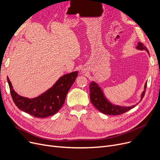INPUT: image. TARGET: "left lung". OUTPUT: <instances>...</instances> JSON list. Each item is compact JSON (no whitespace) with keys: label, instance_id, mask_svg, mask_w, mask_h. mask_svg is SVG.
Here are the masks:
<instances>
[{"label":"left lung","instance_id":"8db88e82","mask_svg":"<svg viewBox=\"0 0 160 160\" xmlns=\"http://www.w3.org/2000/svg\"><path fill=\"white\" fill-rule=\"evenodd\" d=\"M136 49L139 50H145L148 54L149 55V52L147 48L144 45L139 42L137 45ZM147 88V82L145 83L144 87V90L142 91V94H141V100L143 98L145 93V90ZM89 90H90V101L94 105V107L101 112L105 114L108 115H118L124 113L138 105L136 103L132 106H121L118 105H115L111 102L108 98L105 96L103 89L99 86L97 82L94 81H92L89 85ZM140 102V101H139Z\"/></svg>","mask_w":160,"mask_h":160}]
</instances>
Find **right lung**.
Wrapping results in <instances>:
<instances>
[{
    "label": "right lung",
    "instance_id": "1",
    "mask_svg": "<svg viewBox=\"0 0 160 160\" xmlns=\"http://www.w3.org/2000/svg\"><path fill=\"white\" fill-rule=\"evenodd\" d=\"M78 75V71L63 75L51 88L33 98L19 95L13 90L8 77L7 80L13 100L20 110L37 118H46L55 115L62 108L68 91Z\"/></svg>",
    "mask_w": 160,
    "mask_h": 160
}]
</instances>
